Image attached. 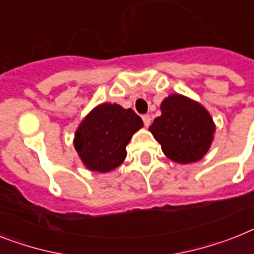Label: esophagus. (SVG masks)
<instances>
[{"label":"esophagus","mask_w":254,"mask_h":254,"mask_svg":"<svg viewBox=\"0 0 254 254\" xmlns=\"http://www.w3.org/2000/svg\"><path fill=\"white\" fill-rule=\"evenodd\" d=\"M142 120H143V123H144V127H150V124H151L150 115H143V116H142Z\"/></svg>","instance_id":"obj_1"}]
</instances>
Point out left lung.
<instances>
[{"label":"left lung","mask_w":254,"mask_h":254,"mask_svg":"<svg viewBox=\"0 0 254 254\" xmlns=\"http://www.w3.org/2000/svg\"><path fill=\"white\" fill-rule=\"evenodd\" d=\"M150 130L170 160L189 164L209 150L216 127L203 106L173 94L161 103V116L155 119Z\"/></svg>","instance_id":"1"}]
</instances>
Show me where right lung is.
<instances>
[{"mask_svg":"<svg viewBox=\"0 0 254 254\" xmlns=\"http://www.w3.org/2000/svg\"><path fill=\"white\" fill-rule=\"evenodd\" d=\"M143 121L131 108L103 103L91 111L74 135V148L90 170L106 173L127 157L125 147Z\"/></svg>","mask_w":254,"mask_h":254,"instance_id":"right-lung-1","label":"right lung"}]
</instances>
